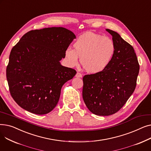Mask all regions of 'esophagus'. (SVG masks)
<instances>
[{"label": "esophagus", "instance_id": "obj_1", "mask_svg": "<svg viewBox=\"0 0 151 151\" xmlns=\"http://www.w3.org/2000/svg\"><path fill=\"white\" fill-rule=\"evenodd\" d=\"M75 76L77 77V78H82V75H81L80 73L77 72L76 74V75H75Z\"/></svg>", "mask_w": 151, "mask_h": 151}]
</instances>
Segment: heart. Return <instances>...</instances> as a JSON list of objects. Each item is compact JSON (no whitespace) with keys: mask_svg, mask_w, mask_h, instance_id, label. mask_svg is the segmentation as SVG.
I'll list each match as a JSON object with an SVG mask.
<instances>
[{"mask_svg":"<svg viewBox=\"0 0 151 151\" xmlns=\"http://www.w3.org/2000/svg\"><path fill=\"white\" fill-rule=\"evenodd\" d=\"M74 50L67 47L65 58L70 67L76 66L79 61L88 73L96 74L104 71L114 57L116 46L108 37L86 32L78 37L73 44Z\"/></svg>","mask_w":151,"mask_h":151,"instance_id":"heart-1","label":"heart"}]
</instances>
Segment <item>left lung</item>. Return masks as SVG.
<instances>
[{
    "instance_id": "obj_1",
    "label": "left lung",
    "mask_w": 151,
    "mask_h": 151,
    "mask_svg": "<svg viewBox=\"0 0 151 151\" xmlns=\"http://www.w3.org/2000/svg\"><path fill=\"white\" fill-rule=\"evenodd\" d=\"M116 46L109 66L100 73L83 77V98L93 114L109 116L117 112L137 85L139 65L133 47L116 32L106 29Z\"/></svg>"
}]
</instances>
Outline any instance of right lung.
<instances>
[{
  "mask_svg": "<svg viewBox=\"0 0 151 151\" xmlns=\"http://www.w3.org/2000/svg\"><path fill=\"white\" fill-rule=\"evenodd\" d=\"M75 38L64 27H47L28 32L13 47L6 79L11 96L19 106L42 115L57 105L62 86L76 73L60 62Z\"/></svg>",
  "mask_w": 151,
  "mask_h": 151,
  "instance_id": "right-lung-1",
  "label": "right lung"
}]
</instances>
